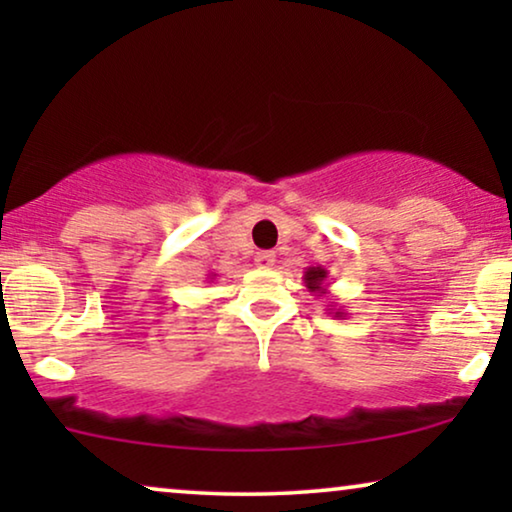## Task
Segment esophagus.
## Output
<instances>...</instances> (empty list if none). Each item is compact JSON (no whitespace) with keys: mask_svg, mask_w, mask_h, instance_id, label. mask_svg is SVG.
Segmentation results:
<instances>
[{"mask_svg":"<svg viewBox=\"0 0 512 512\" xmlns=\"http://www.w3.org/2000/svg\"><path fill=\"white\" fill-rule=\"evenodd\" d=\"M254 261H256L258 268H272V265H275V261H277V256H275V251H258Z\"/></svg>","mask_w":512,"mask_h":512,"instance_id":"esophagus-1","label":"esophagus"}]
</instances>
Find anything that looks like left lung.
Masks as SVG:
<instances>
[{
  "label": "left lung",
  "instance_id": "left-lung-1",
  "mask_svg": "<svg viewBox=\"0 0 512 512\" xmlns=\"http://www.w3.org/2000/svg\"><path fill=\"white\" fill-rule=\"evenodd\" d=\"M326 279H328V270L321 268V265H317V268H307L303 275L305 286L310 289V293H314V296H326L328 293ZM328 310H331L328 314H333V317H347V312L342 310V307L338 310L335 305H328Z\"/></svg>",
  "mask_w": 512,
  "mask_h": 512
}]
</instances>
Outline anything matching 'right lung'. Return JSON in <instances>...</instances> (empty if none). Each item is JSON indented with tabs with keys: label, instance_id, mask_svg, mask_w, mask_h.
Masks as SVG:
<instances>
[{
	"label": "right lung",
	"instance_id": "right-lung-1",
	"mask_svg": "<svg viewBox=\"0 0 512 512\" xmlns=\"http://www.w3.org/2000/svg\"><path fill=\"white\" fill-rule=\"evenodd\" d=\"M207 279H209V282H212V279H216V275H207Z\"/></svg>",
	"mask_w": 512,
	"mask_h": 512
}]
</instances>
